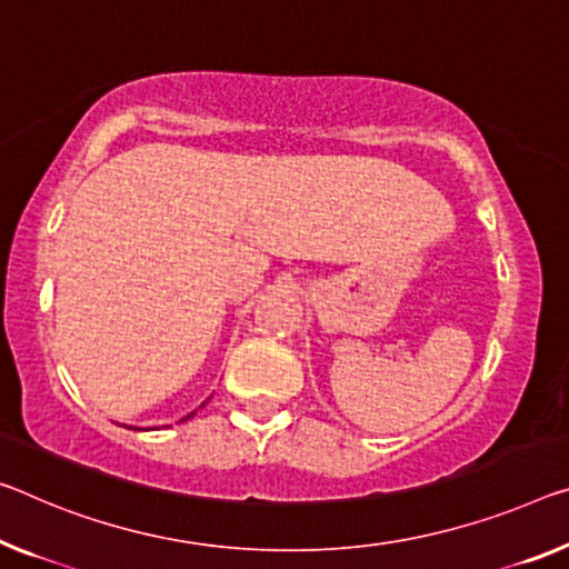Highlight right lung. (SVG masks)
Listing matches in <instances>:
<instances>
[{
	"mask_svg": "<svg viewBox=\"0 0 569 569\" xmlns=\"http://www.w3.org/2000/svg\"><path fill=\"white\" fill-rule=\"evenodd\" d=\"M193 415H196V412H193ZM193 415H188V417H186V419H190V417H193Z\"/></svg>",
	"mask_w": 569,
	"mask_h": 569,
	"instance_id": "obj_1",
	"label": "right lung"
}]
</instances>
